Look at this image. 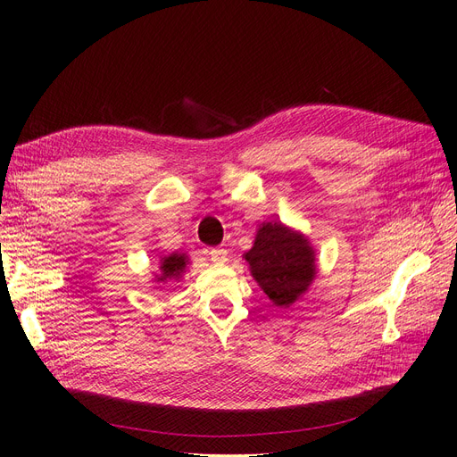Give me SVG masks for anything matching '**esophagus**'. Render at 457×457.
<instances>
[{
	"label": "esophagus",
	"instance_id": "1",
	"mask_svg": "<svg viewBox=\"0 0 457 457\" xmlns=\"http://www.w3.org/2000/svg\"><path fill=\"white\" fill-rule=\"evenodd\" d=\"M210 257L213 262H217V265H223V262L228 261V252L223 250V247H213L210 252Z\"/></svg>",
	"mask_w": 457,
	"mask_h": 457
}]
</instances>
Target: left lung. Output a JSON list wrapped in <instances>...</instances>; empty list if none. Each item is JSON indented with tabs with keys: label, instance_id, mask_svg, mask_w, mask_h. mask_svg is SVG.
<instances>
[{
	"label": "left lung",
	"instance_id": "8db88e82",
	"mask_svg": "<svg viewBox=\"0 0 457 457\" xmlns=\"http://www.w3.org/2000/svg\"><path fill=\"white\" fill-rule=\"evenodd\" d=\"M252 276L276 307H289L316 276L314 250L301 232L282 223H262L245 255Z\"/></svg>",
	"mask_w": 457,
	"mask_h": 457
}]
</instances>
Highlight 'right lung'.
Here are the masks:
<instances>
[{
  "label": "right lung",
  "instance_id": "obj_1",
  "mask_svg": "<svg viewBox=\"0 0 457 457\" xmlns=\"http://www.w3.org/2000/svg\"><path fill=\"white\" fill-rule=\"evenodd\" d=\"M187 267V255H181V253H171L170 257H163L162 259V265H160V270L162 274L158 276V282H165V280H171V278H179L181 276V272L185 270Z\"/></svg>",
  "mask_w": 457,
  "mask_h": 457
}]
</instances>
